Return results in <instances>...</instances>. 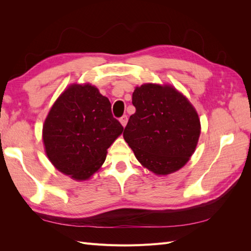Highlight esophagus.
<instances>
[{
	"label": "esophagus",
	"instance_id": "34e87169",
	"mask_svg": "<svg viewBox=\"0 0 251 251\" xmlns=\"http://www.w3.org/2000/svg\"><path fill=\"white\" fill-rule=\"evenodd\" d=\"M119 120H120V123H121V125H123L124 126H126V123H127V116H126V115H124V116H121Z\"/></svg>",
	"mask_w": 251,
	"mask_h": 251
}]
</instances>
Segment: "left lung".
<instances>
[{"instance_id":"1","label":"left lung","mask_w":251,"mask_h":251,"mask_svg":"<svg viewBox=\"0 0 251 251\" xmlns=\"http://www.w3.org/2000/svg\"><path fill=\"white\" fill-rule=\"evenodd\" d=\"M124 138L138 161L157 175L181 169L193 155L200 120L185 96L172 86L142 85L135 89Z\"/></svg>"}]
</instances>
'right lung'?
Segmentation results:
<instances>
[{
	"instance_id": "add662e5",
	"label": "right lung",
	"mask_w": 251,
	"mask_h": 251,
	"mask_svg": "<svg viewBox=\"0 0 251 251\" xmlns=\"http://www.w3.org/2000/svg\"><path fill=\"white\" fill-rule=\"evenodd\" d=\"M123 131L107 97L91 85H73L51 108L43 140L49 160L59 172L86 180L100 168L107 150Z\"/></svg>"
}]
</instances>
